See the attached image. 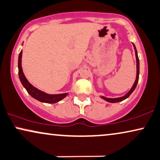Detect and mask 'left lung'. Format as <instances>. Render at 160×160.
Instances as JSON below:
<instances>
[{
  "label": "left lung",
  "instance_id": "obj_1",
  "mask_svg": "<svg viewBox=\"0 0 160 160\" xmlns=\"http://www.w3.org/2000/svg\"><path fill=\"white\" fill-rule=\"evenodd\" d=\"M133 46H134V51H135V56H136V60H137V76H136V80L135 82H134L133 86H132V88H131V90L128 91V92L126 93V94L124 95V96H122V97H120V98H106L104 96H101V98L103 99V100L108 101V102L109 103H117V102H121V101L125 100L127 98H128V96L132 94V92H133V91L135 90L136 87H137V84H138V80H139V74H140V62H139V58H138V51H137V49H136V47L135 45L133 44Z\"/></svg>",
  "mask_w": 160,
  "mask_h": 160
}]
</instances>
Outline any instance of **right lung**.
Wrapping results in <instances>:
<instances>
[{
  "label": "right lung",
  "mask_w": 160,
  "mask_h": 160,
  "mask_svg": "<svg viewBox=\"0 0 160 160\" xmlns=\"http://www.w3.org/2000/svg\"><path fill=\"white\" fill-rule=\"evenodd\" d=\"M22 51H20L19 57H18V74H19V78L20 82H21L22 86L26 88L27 92H28L31 96L33 98L37 99V101H40L43 103H54L58 101L62 100L65 98L68 95V93H62V94H48L45 92L38 90V89L34 88L33 85H32L27 80V78L25 76L23 72H22L21 62H22Z\"/></svg>",
  "instance_id": "add662e5"
}]
</instances>
